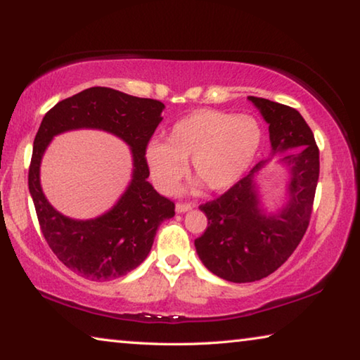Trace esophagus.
Wrapping results in <instances>:
<instances>
[{
	"label": "esophagus",
	"mask_w": 360,
	"mask_h": 360,
	"mask_svg": "<svg viewBox=\"0 0 360 360\" xmlns=\"http://www.w3.org/2000/svg\"><path fill=\"white\" fill-rule=\"evenodd\" d=\"M193 208L192 203H178L176 205V211L178 212H187Z\"/></svg>",
	"instance_id": "1"
}]
</instances>
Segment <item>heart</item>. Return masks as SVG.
<instances>
[{"label":"heart","mask_w":360,"mask_h":360,"mask_svg":"<svg viewBox=\"0 0 360 360\" xmlns=\"http://www.w3.org/2000/svg\"><path fill=\"white\" fill-rule=\"evenodd\" d=\"M262 138V127L252 115L198 109L176 122L165 143L150 141L146 160L162 191H174L191 160V174L210 191L222 192L246 174Z\"/></svg>","instance_id":"b5f03b06"}]
</instances>
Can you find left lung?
<instances>
[{"instance_id": "8db88e82", "label": "left lung", "mask_w": 360, "mask_h": 360, "mask_svg": "<svg viewBox=\"0 0 360 360\" xmlns=\"http://www.w3.org/2000/svg\"><path fill=\"white\" fill-rule=\"evenodd\" d=\"M249 101L268 124L273 155L285 154L289 200L278 212L262 208L257 174L262 160L221 197L200 205L208 227L195 240L198 257L216 276L231 283H252L276 271L295 251L311 217L319 179V149L314 135L297 109L257 96Z\"/></svg>"}]
</instances>
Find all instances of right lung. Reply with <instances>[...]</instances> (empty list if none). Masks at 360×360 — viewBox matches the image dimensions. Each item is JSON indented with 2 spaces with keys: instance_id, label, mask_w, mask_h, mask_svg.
I'll return each mask as SVG.
<instances>
[{
  "instance_id": "add662e5",
  "label": "right lung",
  "mask_w": 360,
  "mask_h": 360,
  "mask_svg": "<svg viewBox=\"0 0 360 360\" xmlns=\"http://www.w3.org/2000/svg\"><path fill=\"white\" fill-rule=\"evenodd\" d=\"M165 105L108 87H90L58 101L42 119L33 143L28 187L49 248L65 266L92 281H109L135 270L154 243L158 225L174 216V203L162 197L149 178L146 149L162 122ZM77 128L112 132L134 155L132 181L120 202L105 215L76 221L46 202L39 181L40 158L56 134Z\"/></svg>"
}]
</instances>
